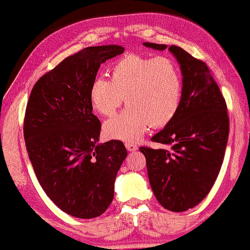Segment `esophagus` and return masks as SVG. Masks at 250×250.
<instances>
[{
    "mask_svg": "<svg viewBox=\"0 0 250 250\" xmlns=\"http://www.w3.org/2000/svg\"><path fill=\"white\" fill-rule=\"evenodd\" d=\"M125 147H126V148H127L128 150H130V152H134V150L138 149L137 145H134V144H132V143H126V144H125Z\"/></svg>",
    "mask_w": 250,
    "mask_h": 250,
    "instance_id": "obj_1",
    "label": "esophagus"
}]
</instances>
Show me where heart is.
Instances as JSON below:
<instances>
[{"instance_id": "1", "label": "heart", "mask_w": 250, "mask_h": 250, "mask_svg": "<svg viewBox=\"0 0 250 250\" xmlns=\"http://www.w3.org/2000/svg\"><path fill=\"white\" fill-rule=\"evenodd\" d=\"M183 81L177 64L166 57L126 54L111 67V80L96 78L90 87L92 107L104 117L110 139L137 143L148 126L160 128L174 119L181 105Z\"/></svg>"}]
</instances>
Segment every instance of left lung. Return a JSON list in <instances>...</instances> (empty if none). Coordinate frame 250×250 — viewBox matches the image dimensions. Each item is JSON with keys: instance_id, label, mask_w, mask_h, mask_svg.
<instances>
[{"instance_id": "obj_1", "label": "left lung", "mask_w": 250, "mask_h": 250, "mask_svg": "<svg viewBox=\"0 0 250 250\" xmlns=\"http://www.w3.org/2000/svg\"><path fill=\"white\" fill-rule=\"evenodd\" d=\"M153 50L167 45L144 42ZM169 51L181 64L183 94L176 116L152 138L170 148L140 147L152 190L163 208L183 212L199 204L213 187L229 132L226 101L210 69L183 48Z\"/></svg>"}]
</instances>
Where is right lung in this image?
Listing matches in <instances>:
<instances>
[{
  "mask_svg": "<svg viewBox=\"0 0 250 250\" xmlns=\"http://www.w3.org/2000/svg\"><path fill=\"white\" fill-rule=\"evenodd\" d=\"M118 45L92 46L61 61L36 82L24 117V139L40 186L60 210L91 219L103 214L127 156L124 144H97L91 83L102 63L122 54Z\"/></svg>",
  "mask_w": 250,
  "mask_h": 250,
  "instance_id": "add662e5",
  "label": "right lung"
}]
</instances>
